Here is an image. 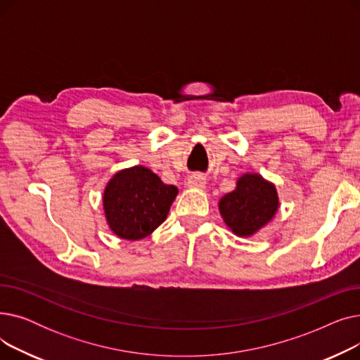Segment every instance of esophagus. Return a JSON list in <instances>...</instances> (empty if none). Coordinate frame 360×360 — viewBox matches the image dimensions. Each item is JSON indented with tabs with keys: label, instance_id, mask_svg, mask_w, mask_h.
<instances>
[{
	"label": "esophagus",
	"instance_id": "34e87169",
	"mask_svg": "<svg viewBox=\"0 0 360 360\" xmlns=\"http://www.w3.org/2000/svg\"><path fill=\"white\" fill-rule=\"evenodd\" d=\"M188 186L191 188H204L205 186V176L201 175V174H191L190 176H188V181H186Z\"/></svg>",
	"mask_w": 360,
	"mask_h": 360
}]
</instances>
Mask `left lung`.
Listing matches in <instances>:
<instances>
[{
  "label": "left lung",
  "instance_id": "1",
  "mask_svg": "<svg viewBox=\"0 0 360 360\" xmlns=\"http://www.w3.org/2000/svg\"><path fill=\"white\" fill-rule=\"evenodd\" d=\"M277 207L274 185L259 175L247 174L238 181L235 191L220 200L219 210L238 236H251L273 219Z\"/></svg>",
  "mask_w": 360,
  "mask_h": 360
}]
</instances>
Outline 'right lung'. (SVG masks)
I'll use <instances>...</instances> for the list:
<instances>
[{"label":"right lung","instance_id":"add662e5","mask_svg":"<svg viewBox=\"0 0 360 360\" xmlns=\"http://www.w3.org/2000/svg\"><path fill=\"white\" fill-rule=\"evenodd\" d=\"M176 194L175 185L163 184L144 166L121 170L103 195L109 228L122 239H143L165 221Z\"/></svg>","mask_w":360,"mask_h":360}]
</instances>
